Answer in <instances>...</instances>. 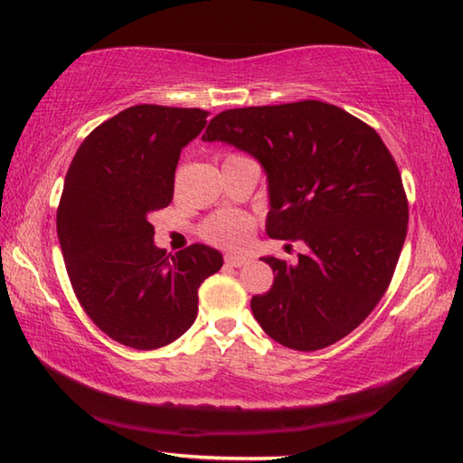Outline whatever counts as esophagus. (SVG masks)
Segmentation results:
<instances>
[{
  "instance_id": "esophagus-1",
  "label": "esophagus",
  "mask_w": 463,
  "mask_h": 463,
  "mask_svg": "<svg viewBox=\"0 0 463 463\" xmlns=\"http://www.w3.org/2000/svg\"><path fill=\"white\" fill-rule=\"evenodd\" d=\"M224 261H226V265H231V268H245V265L250 263L249 257L237 255V253H229L224 257Z\"/></svg>"
}]
</instances>
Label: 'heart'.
Returning <instances> with one entry per match:
<instances>
[{
  "label": "heart",
  "instance_id": "1",
  "mask_svg": "<svg viewBox=\"0 0 463 463\" xmlns=\"http://www.w3.org/2000/svg\"><path fill=\"white\" fill-rule=\"evenodd\" d=\"M202 232L203 237H206L210 242H214V245L237 247L249 239L250 222L245 216L224 213L210 218Z\"/></svg>",
  "mask_w": 463,
  "mask_h": 463
}]
</instances>
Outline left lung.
Returning <instances> with one entry per match:
<instances>
[{"instance_id":"1","label":"left lung","mask_w":463,"mask_h":463,"mask_svg":"<svg viewBox=\"0 0 463 463\" xmlns=\"http://www.w3.org/2000/svg\"><path fill=\"white\" fill-rule=\"evenodd\" d=\"M202 140L253 156L268 175L265 231L307 245L296 263L261 257L276 278L250 300L257 323L296 351L347 336L386 292L409 224L402 177L378 132L304 99L226 109Z\"/></svg>"}]
</instances>
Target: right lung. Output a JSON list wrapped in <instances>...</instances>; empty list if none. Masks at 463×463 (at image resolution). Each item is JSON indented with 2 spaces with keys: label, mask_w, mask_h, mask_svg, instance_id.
I'll return each instance as SVG.
<instances>
[{
  "label": "right lung",
  "mask_w": 463,
  "mask_h": 463,
  "mask_svg": "<svg viewBox=\"0 0 463 463\" xmlns=\"http://www.w3.org/2000/svg\"><path fill=\"white\" fill-rule=\"evenodd\" d=\"M198 108L140 104L91 132L69 165L57 234L77 300L135 349L174 343L198 315V288L222 268L208 245L167 253L148 216L174 200L182 148L206 127Z\"/></svg>",
  "instance_id": "1"
}]
</instances>
